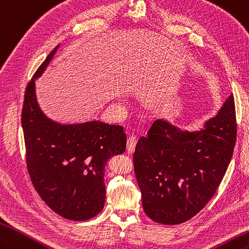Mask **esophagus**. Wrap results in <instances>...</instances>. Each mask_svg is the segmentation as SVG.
<instances>
[{
	"instance_id": "esophagus-1",
	"label": "esophagus",
	"mask_w": 249,
	"mask_h": 249,
	"mask_svg": "<svg viewBox=\"0 0 249 249\" xmlns=\"http://www.w3.org/2000/svg\"><path fill=\"white\" fill-rule=\"evenodd\" d=\"M136 142H137V139L135 135H130L128 137V142H126V150H128L129 153H132L134 151Z\"/></svg>"
}]
</instances>
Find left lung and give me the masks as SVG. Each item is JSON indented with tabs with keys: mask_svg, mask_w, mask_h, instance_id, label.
<instances>
[{
	"mask_svg": "<svg viewBox=\"0 0 249 249\" xmlns=\"http://www.w3.org/2000/svg\"><path fill=\"white\" fill-rule=\"evenodd\" d=\"M236 134L233 95L200 131L182 132L165 121H154L133 154L148 216L160 224L178 225L201 211L229 166Z\"/></svg>",
	"mask_w": 249,
	"mask_h": 249,
	"instance_id": "obj_1",
	"label": "left lung"
}]
</instances>
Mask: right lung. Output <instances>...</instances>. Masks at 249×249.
<instances>
[{"mask_svg": "<svg viewBox=\"0 0 249 249\" xmlns=\"http://www.w3.org/2000/svg\"><path fill=\"white\" fill-rule=\"evenodd\" d=\"M57 48L25 88L21 123L26 167L38 195L55 213L71 220H87L104 207V168L110 157L124 152L126 135L117 124L90 121L63 125L43 115L36 100L35 79Z\"/></svg>", "mask_w": 249, "mask_h": 249, "instance_id": "right-lung-1", "label": "right lung"}]
</instances>
